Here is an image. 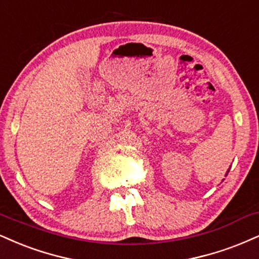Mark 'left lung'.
<instances>
[{
	"label": "left lung",
	"instance_id": "left-lung-1",
	"mask_svg": "<svg viewBox=\"0 0 259 259\" xmlns=\"http://www.w3.org/2000/svg\"><path fill=\"white\" fill-rule=\"evenodd\" d=\"M228 172H229V169H228V171H227V174H226V176H227V175H228Z\"/></svg>",
	"mask_w": 259,
	"mask_h": 259
}]
</instances>
